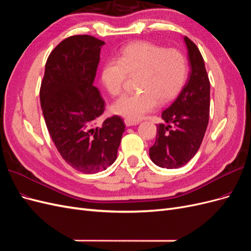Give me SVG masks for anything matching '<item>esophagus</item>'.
Segmentation results:
<instances>
[{
    "label": "esophagus",
    "instance_id": "34e87169",
    "mask_svg": "<svg viewBox=\"0 0 251 251\" xmlns=\"http://www.w3.org/2000/svg\"><path fill=\"white\" fill-rule=\"evenodd\" d=\"M124 122H125V125H126L127 127L133 126V125H137V124L140 123L139 121H134V120H130V119H125Z\"/></svg>",
    "mask_w": 251,
    "mask_h": 251
}]
</instances>
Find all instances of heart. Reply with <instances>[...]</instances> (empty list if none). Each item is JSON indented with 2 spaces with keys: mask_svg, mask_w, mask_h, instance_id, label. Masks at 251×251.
<instances>
[{
  "mask_svg": "<svg viewBox=\"0 0 251 251\" xmlns=\"http://www.w3.org/2000/svg\"><path fill=\"white\" fill-rule=\"evenodd\" d=\"M188 60L176 49L150 42L124 47L118 59L103 64L101 81L111 96L123 91L127 75H135L137 92L124 95L112 105L115 114L137 121L155 108L157 100L167 103L178 95L188 78Z\"/></svg>",
  "mask_w": 251,
  "mask_h": 251,
  "instance_id": "1",
  "label": "heart"
}]
</instances>
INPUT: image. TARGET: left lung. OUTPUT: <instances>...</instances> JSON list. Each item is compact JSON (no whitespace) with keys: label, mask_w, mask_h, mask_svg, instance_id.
<instances>
[{"label":"left lung","mask_w":251,"mask_h":251,"mask_svg":"<svg viewBox=\"0 0 251 251\" xmlns=\"http://www.w3.org/2000/svg\"><path fill=\"white\" fill-rule=\"evenodd\" d=\"M191 72L188 82L161 118L156 141L149 149L156 166L175 169L184 166L196 154L208 124L209 80L202 55L192 40L184 36Z\"/></svg>","instance_id":"obj_1"}]
</instances>
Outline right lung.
Masks as SVG:
<instances>
[{"mask_svg": "<svg viewBox=\"0 0 251 251\" xmlns=\"http://www.w3.org/2000/svg\"><path fill=\"white\" fill-rule=\"evenodd\" d=\"M105 43L73 35L54 48L40 85V104L48 130L61 157L85 174L114 164L125 125L115 115L96 126L105 101L93 85Z\"/></svg>", "mask_w": 251, "mask_h": 251, "instance_id": "right-lung-1", "label": "right lung"}]
</instances>
